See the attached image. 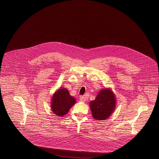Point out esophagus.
<instances>
[{
	"label": "esophagus",
	"mask_w": 159,
	"mask_h": 159,
	"mask_svg": "<svg viewBox=\"0 0 159 159\" xmlns=\"http://www.w3.org/2000/svg\"><path fill=\"white\" fill-rule=\"evenodd\" d=\"M80 101H82V102H85V101H86V98H85L84 97L81 96V97H80Z\"/></svg>",
	"instance_id": "34e87169"
}]
</instances>
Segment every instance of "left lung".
<instances>
[{"label": "left lung", "instance_id": "left-lung-1", "mask_svg": "<svg viewBox=\"0 0 159 159\" xmlns=\"http://www.w3.org/2000/svg\"><path fill=\"white\" fill-rule=\"evenodd\" d=\"M116 97L111 90L104 89L99 92L95 100L90 102V108L95 120L107 119L116 108Z\"/></svg>", "mask_w": 159, "mask_h": 159}]
</instances>
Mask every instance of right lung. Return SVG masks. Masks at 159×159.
Wrapping results in <instances>:
<instances>
[{
  "label": "right lung",
  "instance_id": "right-lung-1",
  "mask_svg": "<svg viewBox=\"0 0 159 159\" xmlns=\"http://www.w3.org/2000/svg\"><path fill=\"white\" fill-rule=\"evenodd\" d=\"M75 103L76 99L70 95L67 89H59L53 95L51 109L55 114L63 116L68 113L70 108Z\"/></svg>",
  "mask_w": 159,
  "mask_h": 159
}]
</instances>
